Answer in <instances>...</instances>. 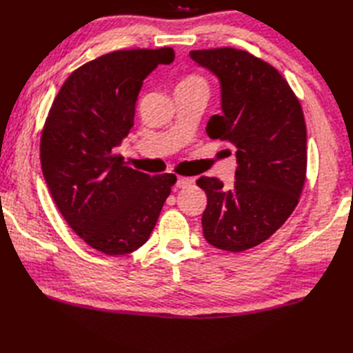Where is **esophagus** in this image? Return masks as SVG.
I'll return each mask as SVG.
<instances>
[{
	"label": "esophagus",
	"mask_w": 353,
	"mask_h": 353,
	"mask_svg": "<svg viewBox=\"0 0 353 353\" xmlns=\"http://www.w3.org/2000/svg\"><path fill=\"white\" fill-rule=\"evenodd\" d=\"M193 184V179L192 178H185V176H178L176 179V189H187V187H190Z\"/></svg>",
	"instance_id": "34e87169"
}]
</instances>
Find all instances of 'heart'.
<instances>
[{
    "mask_svg": "<svg viewBox=\"0 0 353 353\" xmlns=\"http://www.w3.org/2000/svg\"><path fill=\"white\" fill-rule=\"evenodd\" d=\"M190 80H198V81H202L201 78H198V77H189V78H185L184 81H190Z\"/></svg>",
    "mask_w": 353,
    "mask_h": 353,
    "instance_id": "b5f03b06",
    "label": "heart"
}]
</instances>
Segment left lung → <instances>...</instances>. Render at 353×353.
Returning <instances> with one entry per match:
<instances>
[{
	"instance_id": "left-lung-1",
	"label": "left lung",
	"mask_w": 353,
	"mask_h": 353,
	"mask_svg": "<svg viewBox=\"0 0 353 353\" xmlns=\"http://www.w3.org/2000/svg\"><path fill=\"white\" fill-rule=\"evenodd\" d=\"M221 83L222 113L207 123L210 139L236 146V183L201 176L207 193L203 237L241 252L276 232L293 213L307 175V127L292 88L272 65L236 48L190 51Z\"/></svg>"
}]
</instances>
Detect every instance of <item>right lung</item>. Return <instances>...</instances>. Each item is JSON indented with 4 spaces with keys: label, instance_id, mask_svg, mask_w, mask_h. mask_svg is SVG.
I'll use <instances>...</instances> for the list:
<instances>
[{
    "label": "right lung",
    "instance_id": "add662e5",
    "mask_svg": "<svg viewBox=\"0 0 353 353\" xmlns=\"http://www.w3.org/2000/svg\"><path fill=\"white\" fill-rule=\"evenodd\" d=\"M174 59L169 46L101 56L69 75L46 117L41 139L46 185L77 236L103 254L143 246L176 183L174 174L151 176L128 168L113 151L134 125L143 80Z\"/></svg>",
    "mask_w": 353,
    "mask_h": 353
}]
</instances>
